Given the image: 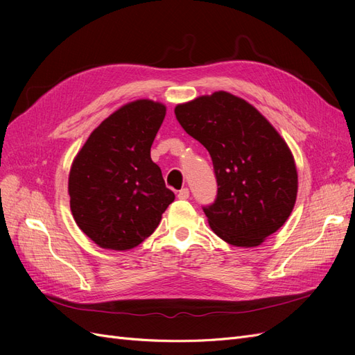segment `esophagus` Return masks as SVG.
Returning a JSON list of instances; mask_svg holds the SVG:
<instances>
[{"label":"esophagus","instance_id":"obj_1","mask_svg":"<svg viewBox=\"0 0 355 355\" xmlns=\"http://www.w3.org/2000/svg\"><path fill=\"white\" fill-rule=\"evenodd\" d=\"M178 198H180V200H188V198H189V189H188V188H182V189L178 192Z\"/></svg>","mask_w":355,"mask_h":355}]
</instances>
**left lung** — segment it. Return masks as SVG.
Masks as SVG:
<instances>
[{"instance_id":"obj_1","label":"left lung","mask_w":355,"mask_h":355,"mask_svg":"<svg viewBox=\"0 0 355 355\" xmlns=\"http://www.w3.org/2000/svg\"><path fill=\"white\" fill-rule=\"evenodd\" d=\"M175 114L213 161L218 196L202 210L214 234L232 245L256 247L280 230L295 206L297 171L271 123L227 92L180 103Z\"/></svg>"}]
</instances>
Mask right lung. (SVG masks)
<instances>
[{"instance_id":"1","label":"right lung","mask_w":355,"mask_h":355,"mask_svg":"<svg viewBox=\"0 0 355 355\" xmlns=\"http://www.w3.org/2000/svg\"><path fill=\"white\" fill-rule=\"evenodd\" d=\"M164 116L163 103H127L94 128L73 159L68 182L72 216L102 249L141 244L175 200L151 159Z\"/></svg>"}]
</instances>
